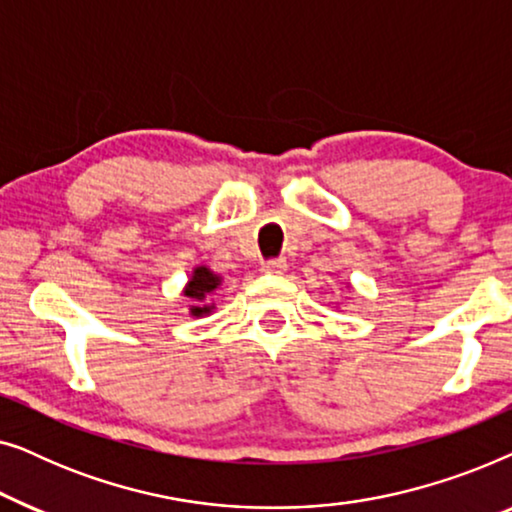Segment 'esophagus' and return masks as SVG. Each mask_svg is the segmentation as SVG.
I'll list each match as a JSON object with an SVG mask.
<instances>
[{"mask_svg": "<svg viewBox=\"0 0 512 512\" xmlns=\"http://www.w3.org/2000/svg\"><path fill=\"white\" fill-rule=\"evenodd\" d=\"M261 272H265V275H282V272H286V261L284 258H272V261H265L261 265Z\"/></svg>", "mask_w": 512, "mask_h": 512, "instance_id": "34e87169", "label": "esophagus"}]
</instances>
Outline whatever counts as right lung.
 <instances>
[{
  "instance_id": "right-lung-1",
  "label": "right lung",
  "mask_w": 512,
  "mask_h": 512,
  "mask_svg": "<svg viewBox=\"0 0 512 512\" xmlns=\"http://www.w3.org/2000/svg\"><path fill=\"white\" fill-rule=\"evenodd\" d=\"M221 286V277L214 270H209L207 265H195L193 275L184 286V296L191 300V317H207L216 310L212 303L214 291Z\"/></svg>"
}]
</instances>
